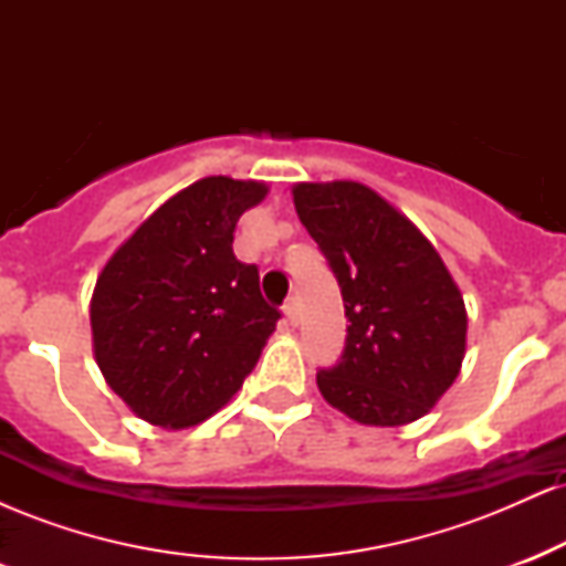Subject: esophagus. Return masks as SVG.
<instances>
[{
	"mask_svg": "<svg viewBox=\"0 0 566 566\" xmlns=\"http://www.w3.org/2000/svg\"><path fill=\"white\" fill-rule=\"evenodd\" d=\"M284 316H287V322L295 327L297 322H301V308H297V297H287V303H284Z\"/></svg>",
	"mask_w": 566,
	"mask_h": 566,
	"instance_id": "34e87169",
	"label": "esophagus"
}]
</instances>
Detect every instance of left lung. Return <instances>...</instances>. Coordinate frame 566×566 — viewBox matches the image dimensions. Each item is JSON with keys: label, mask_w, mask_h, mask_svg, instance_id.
I'll return each instance as SVG.
<instances>
[{"label": "left lung", "mask_w": 566, "mask_h": 566, "mask_svg": "<svg viewBox=\"0 0 566 566\" xmlns=\"http://www.w3.org/2000/svg\"><path fill=\"white\" fill-rule=\"evenodd\" d=\"M295 210L346 308V346L316 373L324 399L365 426H405L439 401L465 356V305L439 252L373 188L297 184Z\"/></svg>", "instance_id": "left-lung-1"}]
</instances>
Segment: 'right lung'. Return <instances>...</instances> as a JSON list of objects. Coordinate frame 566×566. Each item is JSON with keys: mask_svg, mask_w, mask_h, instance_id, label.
Returning a JSON list of instances; mask_svg holds the SVG:
<instances>
[{"mask_svg": "<svg viewBox=\"0 0 566 566\" xmlns=\"http://www.w3.org/2000/svg\"><path fill=\"white\" fill-rule=\"evenodd\" d=\"M265 191L226 175L197 180L165 201L97 276L95 361L148 423H201L261 359L282 314L261 295L258 265L233 255V231Z\"/></svg>", "mask_w": 566, "mask_h": 566, "instance_id": "1", "label": "right lung"}]
</instances>
